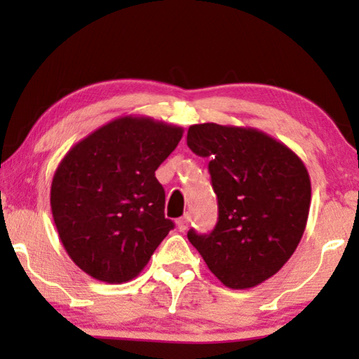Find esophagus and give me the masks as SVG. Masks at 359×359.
Returning a JSON list of instances; mask_svg holds the SVG:
<instances>
[{"label":"esophagus","mask_w":359,"mask_h":359,"mask_svg":"<svg viewBox=\"0 0 359 359\" xmlns=\"http://www.w3.org/2000/svg\"><path fill=\"white\" fill-rule=\"evenodd\" d=\"M189 220H191L189 214H186V215H183V217H180L178 220H176V225H178V230H180V232H184V230L188 229Z\"/></svg>","instance_id":"esophagus-1"}]
</instances>
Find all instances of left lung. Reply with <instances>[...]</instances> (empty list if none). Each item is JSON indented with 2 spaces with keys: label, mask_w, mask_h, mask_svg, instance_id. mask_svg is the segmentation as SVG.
<instances>
[{
  "label": "left lung",
  "mask_w": 359,
  "mask_h": 359,
  "mask_svg": "<svg viewBox=\"0 0 359 359\" xmlns=\"http://www.w3.org/2000/svg\"><path fill=\"white\" fill-rule=\"evenodd\" d=\"M188 147L209 158L219 217L210 233L188 240L230 289L266 281L296 252L311 208V178L291 149L262 130L191 126Z\"/></svg>",
  "instance_id": "obj_1"
}]
</instances>
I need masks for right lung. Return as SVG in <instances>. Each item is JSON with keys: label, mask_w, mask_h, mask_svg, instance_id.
Instances as JSON below:
<instances>
[{"label": "right lung", "mask_w": 359, "mask_h": 359, "mask_svg": "<svg viewBox=\"0 0 359 359\" xmlns=\"http://www.w3.org/2000/svg\"><path fill=\"white\" fill-rule=\"evenodd\" d=\"M181 137V127L126 116L63 156L50 188L53 222L68 257L91 278L134 279L175 227L155 171Z\"/></svg>", "instance_id": "1"}]
</instances>
